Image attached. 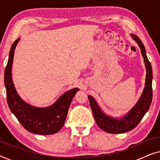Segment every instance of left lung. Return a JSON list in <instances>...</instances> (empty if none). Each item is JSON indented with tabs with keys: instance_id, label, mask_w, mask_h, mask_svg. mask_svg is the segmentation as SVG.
Returning a JSON list of instances; mask_svg holds the SVG:
<instances>
[{
	"instance_id": "1",
	"label": "left lung",
	"mask_w": 160,
	"mask_h": 160,
	"mask_svg": "<svg viewBox=\"0 0 160 160\" xmlns=\"http://www.w3.org/2000/svg\"><path fill=\"white\" fill-rule=\"evenodd\" d=\"M131 36L141 48V52L143 55L146 68L145 87L138 102L125 117L121 119H114V118L109 117L108 116H106L102 113L95 99L92 96L88 97L96 123L100 129L109 133H114V134L124 133L134 129L143 119L144 115L149 109L151 103H152L153 96L152 65L146 56L145 47L142 41L135 35L132 34Z\"/></svg>"
}]
</instances>
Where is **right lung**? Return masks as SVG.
I'll list each match as a JSON object with an SVG mask.
<instances>
[{"label":"right lung","instance_id":"right-lung-1","mask_svg":"<svg viewBox=\"0 0 160 160\" xmlns=\"http://www.w3.org/2000/svg\"><path fill=\"white\" fill-rule=\"evenodd\" d=\"M19 39L13 43L4 73L6 99L10 110L28 132L38 135H52L64 125L71 100L78 89L74 88L61 96L57 102L47 108H35L19 98L12 78V66L15 47Z\"/></svg>","mask_w":160,"mask_h":160}]
</instances>
